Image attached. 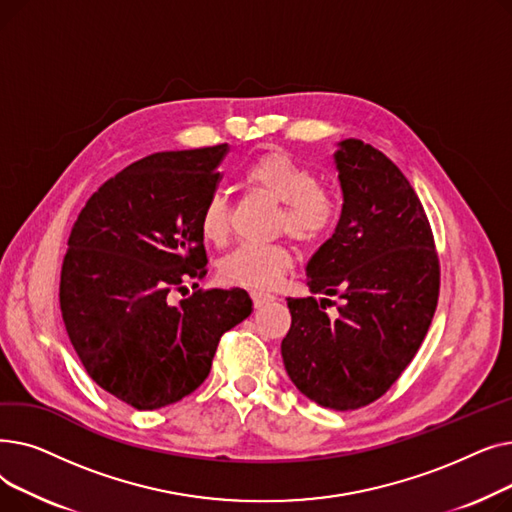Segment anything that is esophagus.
<instances>
[{"instance_id":"1","label":"esophagus","mask_w":512,"mask_h":512,"mask_svg":"<svg viewBox=\"0 0 512 512\" xmlns=\"http://www.w3.org/2000/svg\"><path fill=\"white\" fill-rule=\"evenodd\" d=\"M251 299H253V305H255L257 309H259V307H263V305H267V303L276 301L274 294H270V292H261V290H253V292H251Z\"/></svg>"}]
</instances>
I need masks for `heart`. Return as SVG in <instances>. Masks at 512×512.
<instances>
[{"label": "heart", "instance_id": "1", "mask_svg": "<svg viewBox=\"0 0 512 512\" xmlns=\"http://www.w3.org/2000/svg\"><path fill=\"white\" fill-rule=\"evenodd\" d=\"M253 191L282 203L280 228L303 245L326 238L338 220L334 197L317 186V176L280 151L265 153L242 174ZM201 234L213 245H222L230 232V215L224 193H213L201 211ZM292 267V253L282 242L257 245L245 242L220 261V278L242 288H274Z\"/></svg>", "mask_w": 512, "mask_h": 512}]
</instances>
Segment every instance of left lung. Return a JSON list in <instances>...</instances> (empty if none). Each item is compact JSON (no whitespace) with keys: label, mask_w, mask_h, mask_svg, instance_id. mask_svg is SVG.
I'll return each instance as SVG.
<instances>
[{"label":"left lung","mask_w":512,"mask_h":512,"mask_svg":"<svg viewBox=\"0 0 512 512\" xmlns=\"http://www.w3.org/2000/svg\"><path fill=\"white\" fill-rule=\"evenodd\" d=\"M342 211L334 234L307 261V286L324 299H286L288 378L334 411L380 398L413 361L438 303L434 236L413 186L359 139L336 143ZM338 296L339 315L323 311Z\"/></svg>","instance_id":"left-lung-1"}]
</instances>
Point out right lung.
Masks as SVG:
<instances>
[{
	"label": "right lung",
	"mask_w": 512,
	"mask_h": 512,
	"mask_svg": "<svg viewBox=\"0 0 512 512\" xmlns=\"http://www.w3.org/2000/svg\"><path fill=\"white\" fill-rule=\"evenodd\" d=\"M228 149L137 161L99 188L72 228L60 282L70 342L93 382L139 411L195 392L222 334L253 311L242 288L172 301L205 274L199 220Z\"/></svg>",
	"instance_id": "right-lung-1"
}]
</instances>
